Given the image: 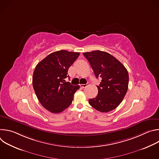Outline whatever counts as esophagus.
<instances>
[{
	"mask_svg": "<svg viewBox=\"0 0 159 159\" xmlns=\"http://www.w3.org/2000/svg\"><path fill=\"white\" fill-rule=\"evenodd\" d=\"M80 87H81V88L84 89V88L87 87L89 85V84H80Z\"/></svg>",
	"mask_w": 159,
	"mask_h": 159,
	"instance_id": "esophagus-1",
	"label": "esophagus"
}]
</instances>
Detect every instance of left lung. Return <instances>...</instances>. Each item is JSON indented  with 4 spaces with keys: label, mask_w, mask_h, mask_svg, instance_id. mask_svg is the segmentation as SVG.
Here are the masks:
<instances>
[{
    "label": "left lung",
    "mask_w": 159,
    "mask_h": 159,
    "mask_svg": "<svg viewBox=\"0 0 159 159\" xmlns=\"http://www.w3.org/2000/svg\"><path fill=\"white\" fill-rule=\"evenodd\" d=\"M90 63L96 78L98 94L89 103L96 110L107 112L116 108L124 99L128 87L129 75L125 66L111 54L99 50L83 53Z\"/></svg>",
    "instance_id": "1"
}]
</instances>
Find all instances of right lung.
Returning a JSON list of instances; mask_svg holds the SVG:
<instances>
[{
    "label": "right lung",
    "mask_w": 159,
    "mask_h": 159,
    "mask_svg": "<svg viewBox=\"0 0 159 159\" xmlns=\"http://www.w3.org/2000/svg\"><path fill=\"white\" fill-rule=\"evenodd\" d=\"M80 53L60 50L50 53L36 66L33 86L41 105L53 113H59L69 107L79 85L65 82L68 70Z\"/></svg>",
    "instance_id": "1"
}]
</instances>
